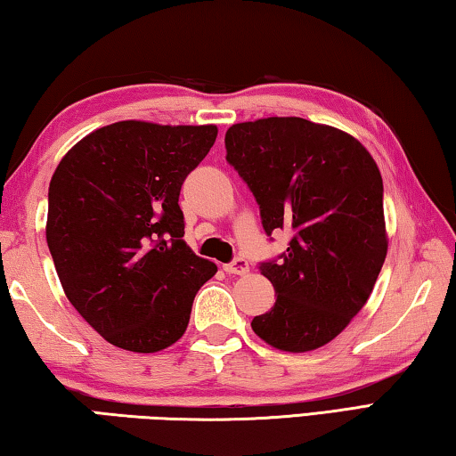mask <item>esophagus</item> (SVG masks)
Returning <instances> with one entry per match:
<instances>
[{"mask_svg":"<svg viewBox=\"0 0 456 456\" xmlns=\"http://www.w3.org/2000/svg\"><path fill=\"white\" fill-rule=\"evenodd\" d=\"M223 269H225V272L231 275H245L247 272H249V264H247L245 257H235L231 264L223 265Z\"/></svg>","mask_w":456,"mask_h":456,"instance_id":"obj_1","label":"esophagus"}]
</instances>
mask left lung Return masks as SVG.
Listing matches in <instances>:
<instances>
[{"instance_id":"left-lung-1","label":"left lung","mask_w":456,"mask_h":456,"mask_svg":"<svg viewBox=\"0 0 456 456\" xmlns=\"http://www.w3.org/2000/svg\"><path fill=\"white\" fill-rule=\"evenodd\" d=\"M225 149L265 233H291L259 267L277 297L251 328L277 350L322 348L364 307L388 251L380 171L348 133L297 117L239 122Z\"/></svg>"}]
</instances>
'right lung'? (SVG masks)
<instances>
[{
	"mask_svg": "<svg viewBox=\"0 0 456 456\" xmlns=\"http://www.w3.org/2000/svg\"><path fill=\"white\" fill-rule=\"evenodd\" d=\"M217 126L122 120L74 144L53 173L45 239L66 297L106 342L165 350L189 326L217 265L184 243L187 175Z\"/></svg>",
	"mask_w": 456,
	"mask_h": 456,
	"instance_id": "1",
	"label": "right lung"
}]
</instances>
